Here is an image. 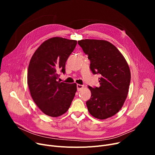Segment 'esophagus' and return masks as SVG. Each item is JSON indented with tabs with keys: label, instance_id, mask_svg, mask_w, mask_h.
<instances>
[{
	"label": "esophagus",
	"instance_id": "obj_1",
	"mask_svg": "<svg viewBox=\"0 0 155 155\" xmlns=\"http://www.w3.org/2000/svg\"><path fill=\"white\" fill-rule=\"evenodd\" d=\"M77 91H80L81 89L84 88V85H80V84H77Z\"/></svg>",
	"mask_w": 155,
	"mask_h": 155
}]
</instances>
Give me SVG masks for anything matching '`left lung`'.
Segmentation results:
<instances>
[{
	"instance_id": "1",
	"label": "left lung",
	"mask_w": 155,
	"mask_h": 155,
	"mask_svg": "<svg viewBox=\"0 0 155 155\" xmlns=\"http://www.w3.org/2000/svg\"><path fill=\"white\" fill-rule=\"evenodd\" d=\"M78 44L91 61L94 74H101L100 87L92 88L91 99L86 102L94 117L105 119L114 116L127 98L131 71L123 55L112 43L105 40L82 39Z\"/></svg>"
}]
</instances>
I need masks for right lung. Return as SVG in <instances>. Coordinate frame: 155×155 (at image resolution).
<instances>
[{
    "label": "right lung",
    "instance_id": "obj_1",
    "mask_svg": "<svg viewBox=\"0 0 155 155\" xmlns=\"http://www.w3.org/2000/svg\"><path fill=\"white\" fill-rule=\"evenodd\" d=\"M76 40L60 37L48 39L31 57L28 84L32 99L46 115L58 117L69 109L77 92V84L58 81L60 71L77 45Z\"/></svg>",
    "mask_w": 155,
    "mask_h": 155
}]
</instances>
